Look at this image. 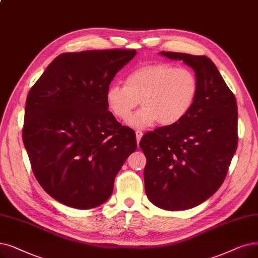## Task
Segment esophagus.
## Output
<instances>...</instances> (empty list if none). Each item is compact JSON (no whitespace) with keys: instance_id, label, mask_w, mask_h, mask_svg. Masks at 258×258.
<instances>
[{"instance_id":"esophagus-1","label":"esophagus","mask_w":258,"mask_h":258,"mask_svg":"<svg viewBox=\"0 0 258 258\" xmlns=\"http://www.w3.org/2000/svg\"><path fill=\"white\" fill-rule=\"evenodd\" d=\"M142 136H143V133H142L141 131H136V139H137V142H138V144H139V142H140V139L142 138Z\"/></svg>"}]
</instances>
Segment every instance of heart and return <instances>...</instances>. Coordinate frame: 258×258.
I'll list each match as a JSON object with an SVG mask.
<instances>
[{"label":"heart","mask_w":258,"mask_h":258,"mask_svg":"<svg viewBox=\"0 0 258 258\" xmlns=\"http://www.w3.org/2000/svg\"><path fill=\"white\" fill-rule=\"evenodd\" d=\"M198 94L196 75L188 69L166 62L142 65L125 78V85L111 84L106 103L118 119L130 117L141 100L143 107L127 123L137 128L176 124L193 107Z\"/></svg>","instance_id":"b5f03b06"}]
</instances>
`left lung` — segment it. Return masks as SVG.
<instances>
[{
	"label": "left lung",
	"mask_w": 258,
	"mask_h": 258,
	"mask_svg": "<svg viewBox=\"0 0 258 258\" xmlns=\"http://www.w3.org/2000/svg\"><path fill=\"white\" fill-rule=\"evenodd\" d=\"M192 67L198 94L176 124L147 133L144 187L153 205L167 211L192 209L214 194L237 149V103L215 64L206 55L161 51Z\"/></svg>",
	"instance_id": "1"
}]
</instances>
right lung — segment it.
Segmentation results:
<instances>
[{"label": "right lung", "instance_id": "add662e5", "mask_svg": "<svg viewBox=\"0 0 258 258\" xmlns=\"http://www.w3.org/2000/svg\"><path fill=\"white\" fill-rule=\"evenodd\" d=\"M135 49L58 55L28 93L23 142L48 195L75 209L104 204L115 177L137 149L135 132L108 111L106 91Z\"/></svg>", "mask_w": 258, "mask_h": 258}]
</instances>
